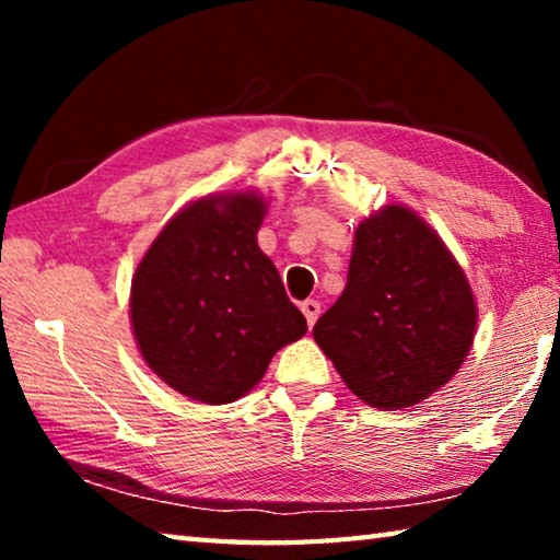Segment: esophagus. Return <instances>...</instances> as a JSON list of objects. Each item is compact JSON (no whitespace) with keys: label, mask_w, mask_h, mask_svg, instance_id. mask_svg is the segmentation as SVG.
Here are the masks:
<instances>
[{"label":"esophagus","mask_w":560,"mask_h":560,"mask_svg":"<svg viewBox=\"0 0 560 560\" xmlns=\"http://www.w3.org/2000/svg\"><path fill=\"white\" fill-rule=\"evenodd\" d=\"M301 311H303V316H306L308 328H314V324H316L318 316H320V303L314 301V299H308V301L301 303Z\"/></svg>","instance_id":"obj_1"}]
</instances>
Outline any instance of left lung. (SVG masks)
<instances>
[{"label": "left lung", "mask_w": 560, "mask_h": 560, "mask_svg": "<svg viewBox=\"0 0 560 560\" xmlns=\"http://www.w3.org/2000/svg\"><path fill=\"white\" fill-rule=\"evenodd\" d=\"M474 328L459 264L420 217L390 205L358 224L348 283L314 338L360 400L400 410L459 371Z\"/></svg>", "instance_id": "obj_1"}]
</instances>
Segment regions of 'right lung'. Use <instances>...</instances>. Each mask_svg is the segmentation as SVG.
Listing matches in <instances>:
<instances>
[{
    "instance_id": "right-lung-1",
    "label": "right lung",
    "mask_w": 560,
    "mask_h": 560,
    "mask_svg": "<svg viewBox=\"0 0 560 560\" xmlns=\"http://www.w3.org/2000/svg\"><path fill=\"white\" fill-rule=\"evenodd\" d=\"M264 212L254 192L197 200L165 224L132 277L140 353L197 402L240 400L273 353L308 330L257 244Z\"/></svg>"
}]
</instances>
